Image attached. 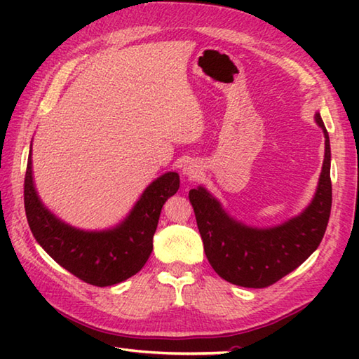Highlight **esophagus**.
I'll list each match as a JSON object with an SVG mask.
<instances>
[{"instance_id": "1", "label": "esophagus", "mask_w": 359, "mask_h": 359, "mask_svg": "<svg viewBox=\"0 0 359 359\" xmlns=\"http://www.w3.org/2000/svg\"><path fill=\"white\" fill-rule=\"evenodd\" d=\"M201 172H202L201 171V166L197 165L196 162H188V163L184 165V168H182V174H184L185 177H188V179L199 177Z\"/></svg>"}]
</instances>
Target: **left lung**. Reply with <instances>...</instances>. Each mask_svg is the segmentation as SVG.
<instances>
[{
	"label": "left lung",
	"mask_w": 359,
	"mask_h": 359,
	"mask_svg": "<svg viewBox=\"0 0 359 359\" xmlns=\"http://www.w3.org/2000/svg\"><path fill=\"white\" fill-rule=\"evenodd\" d=\"M325 152L313 199L299 215L274 226H251L228 215L207 188L189 191L197 228L208 262L220 278L234 285L264 288L297 269L321 243L332 208L330 139L321 114Z\"/></svg>",
	"instance_id": "8db88e82"
}]
</instances>
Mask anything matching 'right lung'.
Listing matches in <instances>:
<instances>
[{"label": "right lung", "mask_w": 359, "mask_h": 359, "mask_svg": "<svg viewBox=\"0 0 359 359\" xmlns=\"http://www.w3.org/2000/svg\"><path fill=\"white\" fill-rule=\"evenodd\" d=\"M179 185L177 172H165L144 188L116 226L81 230L63 222L41 202L34 184L30 143L25 179L26 217L34 238L53 261L88 284L109 287L134 276L147 264L160 211Z\"/></svg>", "instance_id": "obj_1"}]
</instances>
